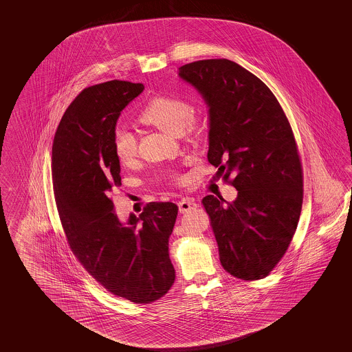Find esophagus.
<instances>
[{"label":"esophagus","mask_w":352,"mask_h":352,"mask_svg":"<svg viewBox=\"0 0 352 352\" xmlns=\"http://www.w3.org/2000/svg\"><path fill=\"white\" fill-rule=\"evenodd\" d=\"M178 206H179V212L183 214L190 212L192 209H196V208H197V204L193 201V199L186 197V199H183V200H181V201L178 203Z\"/></svg>","instance_id":"esophagus-1"}]
</instances>
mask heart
Returning a JSON list of instances; mask_svg holds the SVG:
<instances>
[{"label": "heart", "mask_w": 352, "mask_h": 352, "mask_svg": "<svg viewBox=\"0 0 352 352\" xmlns=\"http://www.w3.org/2000/svg\"><path fill=\"white\" fill-rule=\"evenodd\" d=\"M192 107L188 102L175 96L153 98L140 113V121L179 135L184 128H192ZM113 151L121 164H129L138 153V143L133 131L118 126L113 131Z\"/></svg>", "instance_id": "b5f03b06"}]
</instances>
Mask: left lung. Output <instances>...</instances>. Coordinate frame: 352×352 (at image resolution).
I'll list each match as a JSON object with an SVG mask.
<instances>
[{
	"instance_id": "1",
	"label": "left lung",
	"mask_w": 352,
	"mask_h": 352,
	"mask_svg": "<svg viewBox=\"0 0 352 352\" xmlns=\"http://www.w3.org/2000/svg\"><path fill=\"white\" fill-rule=\"evenodd\" d=\"M209 115L208 160L237 190L232 203L208 195L219 259L243 280L266 277L285 254L298 224L303 179L288 118L256 76L228 59L179 67Z\"/></svg>"
}]
</instances>
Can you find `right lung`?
Instances as JSON below:
<instances>
[{"label":"right lung","mask_w":352,"mask_h":352,"mask_svg":"<svg viewBox=\"0 0 352 352\" xmlns=\"http://www.w3.org/2000/svg\"><path fill=\"white\" fill-rule=\"evenodd\" d=\"M143 90L118 80L82 90L64 112L52 151L55 201L74 254L108 292L134 303H151L171 288L169 237L178 215L175 204L149 203L121 222L111 200L121 186L113 131Z\"/></svg>","instance_id":"add662e5"}]
</instances>
